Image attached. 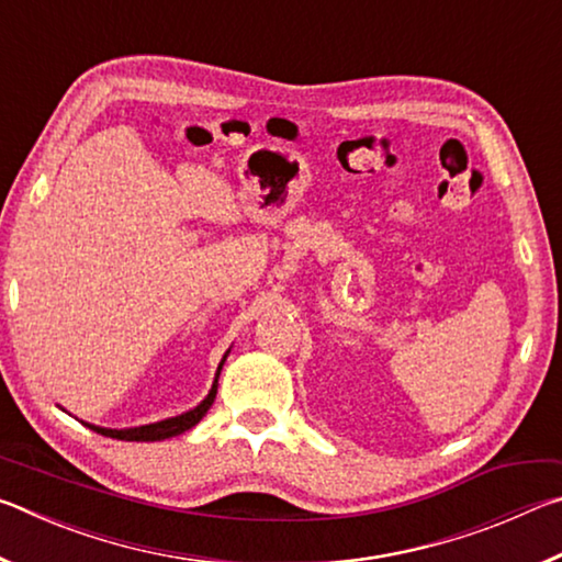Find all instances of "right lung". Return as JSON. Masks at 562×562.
<instances>
[{
    "mask_svg": "<svg viewBox=\"0 0 562 562\" xmlns=\"http://www.w3.org/2000/svg\"><path fill=\"white\" fill-rule=\"evenodd\" d=\"M227 357V355H225ZM225 357L221 361V367H217V374H215V382L211 394H207L201 404L195 408H190V412L173 416V418H166V422H158V424H148V426H138V429H99V426H89L101 436H111V439H119V441H164L170 439V436H178L188 429H193V426L201 422V418L207 414V408L213 406L215 402V394H217V376H221V369L225 364Z\"/></svg>",
    "mask_w": 562,
    "mask_h": 562,
    "instance_id": "1",
    "label": "right lung"
}]
</instances>
